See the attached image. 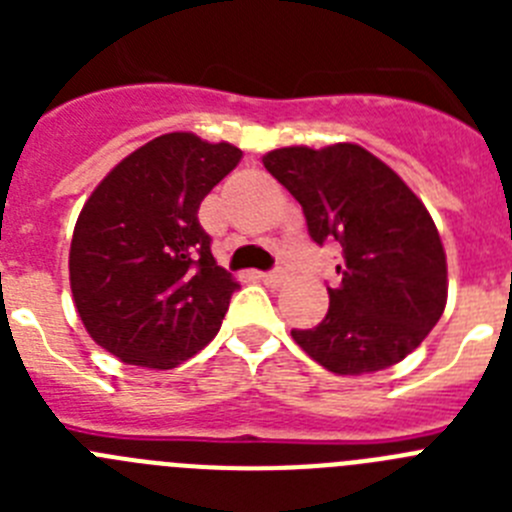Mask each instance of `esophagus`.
Wrapping results in <instances>:
<instances>
[{
	"label": "esophagus",
	"instance_id": "1",
	"mask_svg": "<svg viewBox=\"0 0 512 512\" xmlns=\"http://www.w3.org/2000/svg\"><path fill=\"white\" fill-rule=\"evenodd\" d=\"M259 279H261V282H264V284H269V287H279V284L284 282V271H279V269H274V271H261Z\"/></svg>",
	"mask_w": 512,
	"mask_h": 512
}]
</instances>
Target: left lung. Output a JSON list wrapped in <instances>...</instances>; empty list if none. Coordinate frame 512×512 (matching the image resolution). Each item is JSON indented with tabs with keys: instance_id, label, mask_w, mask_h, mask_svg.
Segmentation results:
<instances>
[{
	"instance_id": "left-lung-1",
	"label": "left lung",
	"mask_w": 512,
	"mask_h": 512,
	"mask_svg": "<svg viewBox=\"0 0 512 512\" xmlns=\"http://www.w3.org/2000/svg\"><path fill=\"white\" fill-rule=\"evenodd\" d=\"M264 166L302 205L312 241L341 246L328 315L292 330L297 346L351 377L413 354L443 315L449 289L443 243L413 189L356 143L277 148Z\"/></svg>"
}]
</instances>
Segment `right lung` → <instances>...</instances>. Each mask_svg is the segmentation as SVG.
<instances>
[{"instance_id": "1", "label": "right lung", "mask_w": 512, "mask_h": 512, "mask_svg": "<svg viewBox=\"0 0 512 512\" xmlns=\"http://www.w3.org/2000/svg\"><path fill=\"white\" fill-rule=\"evenodd\" d=\"M241 148L166 133L122 158L76 220L69 277L89 336L125 364L174 369L215 338L241 284L215 264L202 200Z\"/></svg>"}]
</instances>
